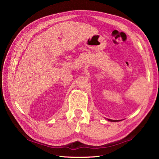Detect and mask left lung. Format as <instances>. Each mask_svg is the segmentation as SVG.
<instances>
[{
	"instance_id": "obj_1",
	"label": "left lung",
	"mask_w": 159,
	"mask_h": 159,
	"mask_svg": "<svg viewBox=\"0 0 159 159\" xmlns=\"http://www.w3.org/2000/svg\"><path fill=\"white\" fill-rule=\"evenodd\" d=\"M107 120H108V121H114V120L113 121V120H111V119H107Z\"/></svg>"
}]
</instances>
